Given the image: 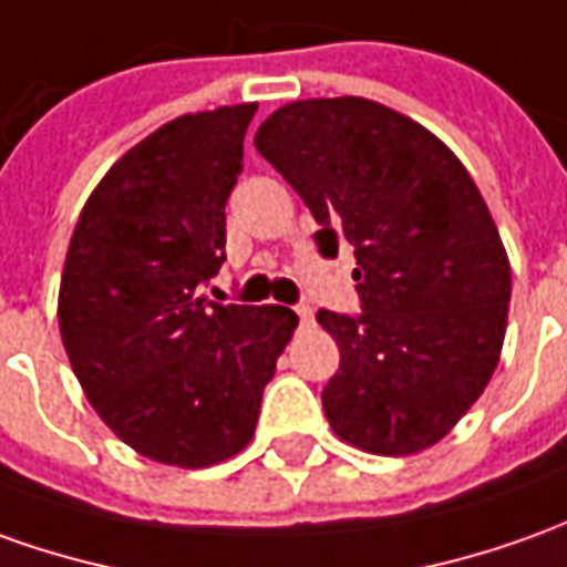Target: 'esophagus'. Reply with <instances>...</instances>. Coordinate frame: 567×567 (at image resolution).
<instances>
[{"mask_svg": "<svg viewBox=\"0 0 567 567\" xmlns=\"http://www.w3.org/2000/svg\"><path fill=\"white\" fill-rule=\"evenodd\" d=\"M296 315H299V321L306 323V327L308 323H315V311H311V306H299L296 308Z\"/></svg>", "mask_w": 567, "mask_h": 567, "instance_id": "34e87169", "label": "esophagus"}]
</instances>
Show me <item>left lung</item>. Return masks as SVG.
<instances>
[{"label": "left lung", "instance_id": "obj_1", "mask_svg": "<svg viewBox=\"0 0 567 567\" xmlns=\"http://www.w3.org/2000/svg\"><path fill=\"white\" fill-rule=\"evenodd\" d=\"M256 151L306 200L318 246L354 244L364 315L318 311L339 346L323 413L339 439L377 456L439 444L494 377L513 296L509 256L456 154L370 97L277 107Z\"/></svg>", "mask_w": 567, "mask_h": 567}]
</instances>
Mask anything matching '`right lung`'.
I'll return each mask as SVG.
<instances>
[{
    "label": "right lung",
    "instance_id": "obj_1",
    "mask_svg": "<svg viewBox=\"0 0 567 567\" xmlns=\"http://www.w3.org/2000/svg\"><path fill=\"white\" fill-rule=\"evenodd\" d=\"M256 104L185 113L128 147L89 194L58 327L89 404L154 463L206 470L252 441L299 318L200 296L225 261V203Z\"/></svg>",
    "mask_w": 567,
    "mask_h": 567
}]
</instances>
